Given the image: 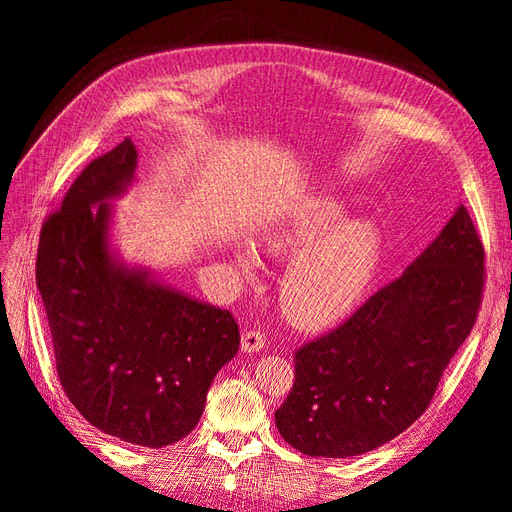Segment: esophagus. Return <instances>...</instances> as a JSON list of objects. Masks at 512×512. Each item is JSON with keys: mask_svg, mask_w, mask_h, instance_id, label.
<instances>
[{"mask_svg": "<svg viewBox=\"0 0 512 512\" xmlns=\"http://www.w3.org/2000/svg\"><path fill=\"white\" fill-rule=\"evenodd\" d=\"M265 342H267L265 333H262L260 329H250V331H245L241 337V350L243 352H258L265 348Z\"/></svg>", "mask_w": 512, "mask_h": 512, "instance_id": "obj_1", "label": "esophagus"}]
</instances>
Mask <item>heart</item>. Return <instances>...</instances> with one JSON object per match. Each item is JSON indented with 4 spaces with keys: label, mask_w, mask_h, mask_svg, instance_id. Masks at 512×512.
I'll return each instance as SVG.
<instances>
[{
    "label": "heart",
    "mask_w": 512,
    "mask_h": 512,
    "mask_svg": "<svg viewBox=\"0 0 512 512\" xmlns=\"http://www.w3.org/2000/svg\"><path fill=\"white\" fill-rule=\"evenodd\" d=\"M337 198H316L271 228V254H299L280 284L284 314L299 327L318 329L344 318L363 299L380 260V232L369 222H348ZM243 275H252L250 252L237 256Z\"/></svg>",
    "instance_id": "b5f03b06"
}]
</instances>
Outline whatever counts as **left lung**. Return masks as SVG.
Masks as SVG:
<instances>
[{"instance_id":"left-lung-1","label":"left lung","mask_w":512,"mask_h":512,"mask_svg":"<svg viewBox=\"0 0 512 512\" xmlns=\"http://www.w3.org/2000/svg\"><path fill=\"white\" fill-rule=\"evenodd\" d=\"M483 288L485 247L461 205L404 275L294 352L282 438L309 457H354L406 431L476 324Z\"/></svg>"}]
</instances>
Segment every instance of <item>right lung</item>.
Masks as SVG:
<instances>
[{
	"mask_svg": "<svg viewBox=\"0 0 512 512\" xmlns=\"http://www.w3.org/2000/svg\"><path fill=\"white\" fill-rule=\"evenodd\" d=\"M134 168L130 138L83 168L42 224L36 284L74 408L108 436L162 448L196 427L241 335L226 309L113 260L106 200L126 190Z\"/></svg>",
	"mask_w": 512,
	"mask_h": 512,
	"instance_id": "obj_1",
	"label": "right lung"
}]
</instances>
